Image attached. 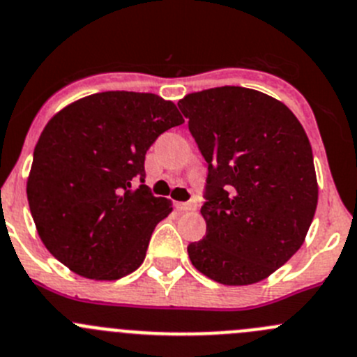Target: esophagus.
I'll return each instance as SVG.
<instances>
[{"label": "esophagus", "instance_id": "1", "mask_svg": "<svg viewBox=\"0 0 357 357\" xmlns=\"http://www.w3.org/2000/svg\"><path fill=\"white\" fill-rule=\"evenodd\" d=\"M176 209L183 211V213H188V211H195L197 209V200L192 199L188 202H176Z\"/></svg>", "mask_w": 357, "mask_h": 357}]
</instances>
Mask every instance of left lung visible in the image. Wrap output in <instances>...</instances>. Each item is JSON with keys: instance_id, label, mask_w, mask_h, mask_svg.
Instances as JSON below:
<instances>
[{"instance_id": "left-lung-1", "label": "left lung", "mask_w": 357, "mask_h": 357, "mask_svg": "<svg viewBox=\"0 0 357 357\" xmlns=\"http://www.w3.org/2000/svg\"><path fill=\"white\" fill-rule=\"evenodd\" d=\"M207 162L197 271L227 286L263 281L300 249L317 207L312 148L291 109L244 86L178 102Z\"/></svg>"}]
</instances>
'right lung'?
I'll return each instance as SVG.
<instances>
[{
    "instance_id": "add662e5",
    "label": "right lung",
    "mask_w": 357,
    "mask_h": 357,
    "mask_svg": "<svg viewBox=\"0 0 357 357\" xmlns=\"http://www.w3.org/2000/svg\"><path fill=\"white\" fill-rule=\"evenodd\" d=\"M183 122L174 102L113 91L79 99L47 123L27 200L45 248L69 271L115 281L143 263L155 227L172 211L144 185V157Z\"/></svg>"
}]
</instances>
